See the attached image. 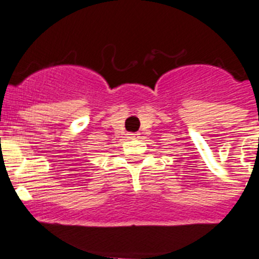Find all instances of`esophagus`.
Listing matches in <instances>:
<instances>
[{
    "label": "esophagus",
    "instance_id": "esophagus-1",
    "mask_svg": "<svg viewBox=\"0 0 259 259\" xmlns=\"http://www.w3.org/2000/svg\"><path fill=\"white\" fill-rule=\"evenodd\" d=\"M126 138L127 139H137V138H139V134L138 133H129V134H126Z\"/></svg>",
    "mask_w": 259,
    "mask_h": 259
}]
</instances>
